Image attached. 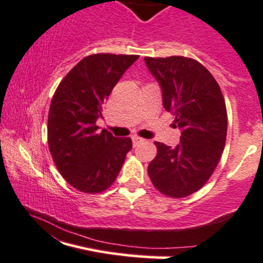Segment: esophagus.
Instances as JSON below:
<instances>
[{"label":"esophagus","instance_id":"esophagus-1","mask_svg":"<svg viewBox=\"0 0 263 263\" xmlns=\"http://www.w3.org/2000/svg\"><path fill=\"white\" fill-rule=\"evenodd\" d=\"M132 140H133V145H134V147H137V145L142 144V143L144 142V139H142V138H139V137H133Z\"/></svg>","mask_w":263,"mask_h":263}]
</instances>
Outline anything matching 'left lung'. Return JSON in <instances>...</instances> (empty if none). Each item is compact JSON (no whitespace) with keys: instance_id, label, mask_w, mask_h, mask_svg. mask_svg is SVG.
<instances>
[{"instance_id":"8db88e82","label":"left lung","mask_w":263,"mask_h":263,"mask_svg":"<svg viewBox=\"0 0 263 263\" xmlns=\"http://www.w3.org/2000/svg\"><path fill=\"white\" fill-rule=\"evenodd\" d=\"M158 81L163 106L181 129V143L171 148L154 142L157 156L148 166L152 183L168 197H186L202 187L226 147L228 116L224 96L213 74L187 57H145Z\"/></svg>"}]
</instances>
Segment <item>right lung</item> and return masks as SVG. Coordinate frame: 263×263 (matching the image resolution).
Returning a JSON list of instances; mask_svg holds the SVG:
<instances>
[{
	"mask_svg": "<svg viewBox=\"0 0 263 263\" xmlns=\"http://www.w3.org/2000/svg\"><path fill=\"white\" fill-rule=\"evenodd\" d=\"M139 55L99 53L67 73L51 99L48 144L64 180L86 194H99L115 181L132 149L130 138H115L96 121L124 72Z\"/></svg>",
	"mask_w": 263,
	"mask_h": 263,
	"instance_id": "obj_1",
	"label": "right lung"
}]
</instances>
